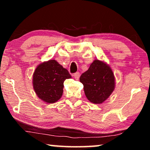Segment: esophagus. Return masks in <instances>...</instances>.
Instances as JSON below:
<instances>
[{
  "label": "esophagus",
  "instance_id": "34e87169",
  "mask_svg": "<svg viewBox=\"0 0 150 150\" xmlns=\"http://www.w3.org/2000/svg\"><path fill=\"white\" fill-rule=\"evenodd\" d=\"M79 76H80V73L79 72H76V73H74V79H76V80H78L79 79Z\"/></svg>",
  "mask_w": 150,
  "mask_h": 150
}]
</instances>
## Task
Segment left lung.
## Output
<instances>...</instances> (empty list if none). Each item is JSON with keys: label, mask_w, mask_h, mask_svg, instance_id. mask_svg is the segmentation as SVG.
Segmentation results:
<instances>
[{"label": "left lung", "mask_w": 150, "mask_h": 150, "mask_svg": "<svg viewBox=\"0 0 150 150\" xmlns=\"http://www.w3.org/2000/svg\"><path fill=\"white\" fill-rule=\"evenodd\" d=\"M80 81L84 86L85 96L93 104H102L114 91L115 76L109 65L96 59L89 68L82 74Z\"/></svg>", "instance_id": "8db88e82"}]
</instances>
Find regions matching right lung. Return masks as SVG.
<instances>
[{"label": "right lung", "mask_w": 150, "mask_h": 150, "mask_svg": "<svg viewBox=\"0 0 150 150\" xmlns=\"http://www.w3.org/2000/svg\"><path fill=\"white\" fill-rule=\"evenodd\" d=\"M68 71L55 60H49L36 67L33 85L36 95L43 101L52 104L63 95L65 80L71 79Z\"/></svg>", "instance_id": "right-lung-1"}]
</instances>
